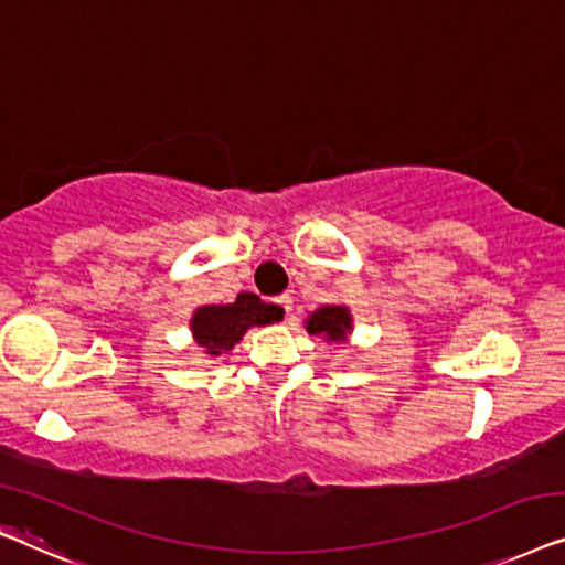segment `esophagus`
Instances as JSON below:
<instances>
[{"label": "esophagus", "instance_id": "esophagus-1", "mask_svg": "<svg viewBox=\"0 0 565 565\" xmlns=\"http://www.w3.org/2000/svg\"><path fill=\"white\" fill-rule=\"evenodd\" d=\"M274 301H276V305H279V307L284 309V312H286V315H289V312H291V297H289V294H281V297H276Z\"/></svg>", "mask_w": 565, "mask_h": 565}]
</instances>
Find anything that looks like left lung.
Masks as SVG:
<instances>
[{
	"mask_svg": "<svg viewBox=\"0 0 565 565\" xmlns=\"http://www.w3.org/2000/svg\"><path fill=\"white\" fill-rule=\"evenodd\" d=\"M307 332L309 335H322L328 343H343L348 332L353 330V320L348 307H320L307 317Z\"/></svg>",
	"mask_w": 565,
	"mask_h": 565,
	"instance_id": "obj_1",
	"label": "left lung"
}]
</instances>
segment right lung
Returning a JSON list of instances; mask_svg holds the SVG:
<instances>
[{
	"label": "right lung",
	"mask_w": 565,
	"mask_h": 565,
	"mask_svg": "<svg viewBox=\"0 0 565 565\" xmlns=\"http://www.w3.org/2000/svg\"><path fill=\"white\" fill-rule=\"evenodd\" d=\"M284 317V309L276 305H266L260 297L250 291L237 294L233 305H204L192 317V332L196 345L204 348L206 355H217L233 351L241 343L245 330L253 324H271Z\"/></svg>",
	"instance_id": "right-lung-1"
}]
</instances>
